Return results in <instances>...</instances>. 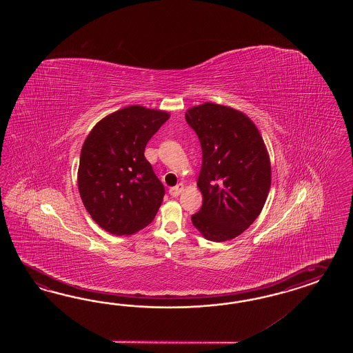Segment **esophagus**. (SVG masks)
<instances>
[{
  "mask_svg": "<svg viewBox=\"0 0 353 353\" xmlns=\"http://www.w3.org/2000/svg\"><path fill=\"white\" fill-rule=\"evenodd\" d=\"M183 188H185L183 183H179L174 188L170 189V194H171L172 196H179L181 194L182 190H183Z\"/></svg>",
  "mask_w": 353,
  "mask_h": 353,
  "instance_id": "34e87169",
  "label": "esophagus"
}]
</instances>
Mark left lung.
Wrapping results in <instances>:
<instances>
[{
  "label": "left lung",
  "instance_id": "left-lung-1",
  "mask_svg": "<svg viewBox=\"0 0 353 353\" xmlns=\"http://www.w3.org/2000/svg\"><path fill=\"white\" fill-rule=\"evenodd\" d=\"M185 119L202 146L196 185L203 204L192 225L208 241L233 239L256 220L267 201V146L254 121L232 107L205 102L189 108Z\"/></svg>",
  "mask_w": 353,
  "mask_h": 353
}]
</instances>
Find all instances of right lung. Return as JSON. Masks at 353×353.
<instances>
[{
	"instance_id": "add662e5",
	"label": "right lung",
	"mask_w": 353,
	"mask_h": 353,
	"mask_svg": "<svg viewBox=\"0 0 353 353\" xmlns=\"http://www.w3.org/2000/svg\"><path fill=\"white\" fill-rule=\"evenodd\" d=\"M170 117L163 110L124 107L99 120L88 134L77 186L86 211L108 233L133 234L158 212L164 186L143 151Z\"/></svg>"
}]
</instances>
